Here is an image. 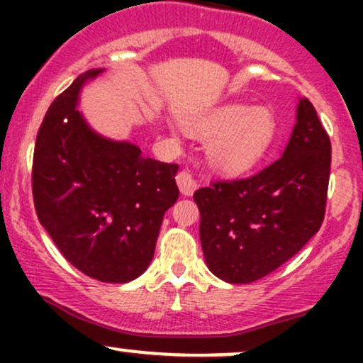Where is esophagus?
<instances>
[{"mask_svg":"<svg viewBox=\"0 0 363 363\" xmlns=\"http://www.w3.org/2000/svg\"><path fill=\"white\" fill-rule=\"evenodd\" d=\"M176 181L179 191L184 196H191L196 191V187H198V182H196V179L193 177V174H191L189 170H181V172L177 174Z\"/></svg>","mask_w":363,"mask_h":363,"instance_id":"esophagus-1","label":"esophagus"}]
</instances>
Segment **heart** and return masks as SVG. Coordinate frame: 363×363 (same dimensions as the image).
I'll list each match as a JSON object with an SVG mask.
<instances>
[{
    "label": "heart",
    "instance_id": "obj_1",
    "mask_svg": "<svg viewBox=\"0 0 363 363\" xmlns=\"http://www.w3.org/2000/svg\"><path fill=\"white\" fill-rule=\"evenodd\" d=\"M186 129L191 135L210 136L206 157L211 167L237 174L264 157L277 135V121L266 107L225 104L205 118H189Z\"/></svg>",
    "mask_w": 363,
    "mask_h": 363
}]
</instances>
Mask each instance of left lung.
I'll return each mask as SVG.
<instances>
[{"label":"left lung","mask_w":363,"mask_h":363,"mask_svg":"<svg viewBox=\"0 0 363 363\" xmlns=\"http://www.w3.org/2000/svg\"><path fill=\"white\" fill-rule=\"evenodd\" d=\"M329 167L328 133L314 106L298 99L294 131L277 162L194 193L210 272L228 283H251L294 257L324 220Z\"/></svg>","instance_id":"8db88e82"}]
</instances>
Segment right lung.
Returning <instances> with one entry per match:
<instances>
[{"label":"right lung","instance_id":"1","mask_svg":"<svg viewBox=\"0 0 363 363\" xmlns=\"http://www.w3.org/2000/svg\"><path fill=\"white\" fill-rule=\"evenodd\" d=\"M89 69L51 104L34 150L32 193L39 222L86 277L128 283L147 272L162 220L179 198V165L95 131L78 111Z\"/></svg>","mask_w":363,"mask_h":363}]
</instances>
